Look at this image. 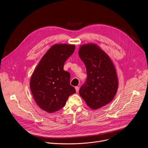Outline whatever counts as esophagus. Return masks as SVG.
<instances>
[{"mask_svg": "<svg viewBox=\"0 0 148 148\" xmlns=\"http://www.w3.org/2000/svg\"><path fill=\"white\" fill-rule=\"evenodd\" d=\"M75 90H76V92H78V90H79V86H75Z\"/></svg>", "mask_w": 148, "mask_h": 148, "instance_id": "1", "label": "esophagus"}]
</instances>
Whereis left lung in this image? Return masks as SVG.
I'll return each instance as SVG.
<instances>
[{
	"label": "left lung",
	"mask_w": 148,
	"mask_h": 148,
	"mask_svg": "<svg viewBox=\"0 0 148 148\" xmlns=\"http://www.w3.org/2000/svg\"><path fill=\"white\" fill-rule=\"evenodd\" d=\"M78 54L87 74L79 93L90 109L102 108L112 101L118 89L114 65L109 56L95 43L81 45Z\"/></svg>",
	"instance_id": "left-lung-1"
}]
</instances>
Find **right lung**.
Returning <instances> with one entry per match:
<instances>
[{"label":"right lung","instance_id":"right-lung-1","mask_svg":"<svg viewBox=\"0 0 148 148\" xmlns=\"http://www.w3.org/2000/svg\"><path fill=\"white\" fill-rule=\"evenodd\" d=\"M74 45L55 44L42 58L30 79L34 99L42 110L52 113L66 105L75 93L70 84V74L63 70L67 59L74 53Z\"/></svg>","mask_w":148,"mask_h":148}]
</instances>
